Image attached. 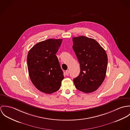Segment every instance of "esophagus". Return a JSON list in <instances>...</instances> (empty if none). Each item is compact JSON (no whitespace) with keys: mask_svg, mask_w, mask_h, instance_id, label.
<instances>
[{"mask_svg":"<svg viewBox=\"0 0 130 130\" xmlns=\"http://www.w3.org/2000/svg\"><path fill=\"white\" fill-rule=\"evenodd\" d=\"M65 74H66V75L67 76H68V75H69V71H68V70L66 71V72H65Z\"/></svg>","mask_w":130,"mask_h":130,"instance_id":"esophagus-1","label":"esophagus"}]
</instances>
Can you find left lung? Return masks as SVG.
<instances>
[{
  "label": "left lung",
  "mask_w": 130,
  "mask_h": 130,
  "mask_svg": "<svg viewBox=\"0 0 130 130\" xmlns=\"http://www.w3.org/2000/svg\"><path fill=\"white\" fill-rule=\"evenodd\" d=\"M73 39V49L80 66V73L73 79L76 88L89 93L101 86L107 68L108 57L105 50L95 39L84 36Z\"/></svg>",
  "instance_id": "left-lung-1"
}]
</instances>
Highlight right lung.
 Masks as SVG:
<instances>
[{
	"label": "right lung",
	"mask_w": 130,
	"mask_h": 130,
	"mask_svg": "<svg viewBox=\"0 0 130 130\" xmlns=\"http://www.w3.org/2000/svg\"><path fill=\"white\" fill-rule=\"evenodd\" d=\"M62 42V39H47L35 44L28 52L29 77L35 87L44 93L57 91L64 78L56 55Z\"/></svg>",
	"instance_id": "add662e5"
}]
</instances>
